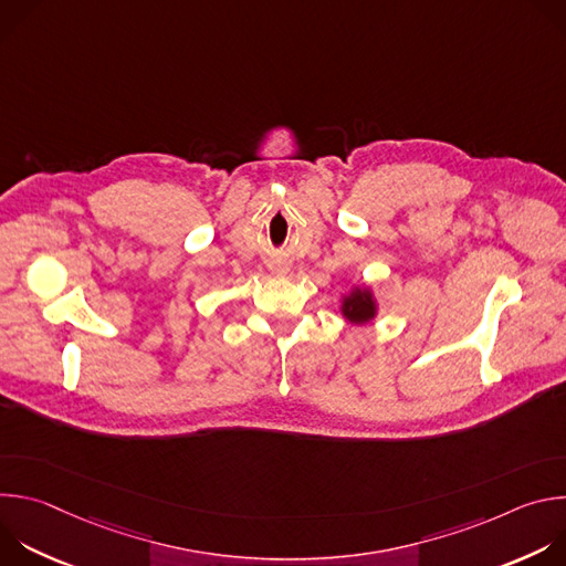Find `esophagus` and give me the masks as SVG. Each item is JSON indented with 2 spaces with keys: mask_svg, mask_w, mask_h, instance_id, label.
Instances as JSON below:
<instances>
[{
  "mask_svg": "<svg viewBox=\"0 0 566 566\" xmlns=\"http://www.w3.org/2000/svg\"><path fill=\"white\" fill-rule=\"evenodd\" d=\"M277 273H280V275H282V273H284V271H280V266H277Z\"/></svg>",
  "mask_w": 566,
  "mask_h": 566,
  "instance_id": "1",
  "label": "esophagus"
}]
</instances>
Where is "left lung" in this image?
I'll list each match as a JSON object with an SVG mask.
<instances>
[{"mask_svg":"<svg viewBox=\"0 0 566 566\" xmlns=\"http://www.w3.org/2000/svg\"><path fill=\"white\" fill-rule=\"evenodd\" d=\"M340 315L349 325L363 327L378 317V300L369 284H354L340 295Z\"/></svg>","mask_w":566,"mask_h":566,"instance_id":"8db88e82","label":"left lung"}]
</instances>
